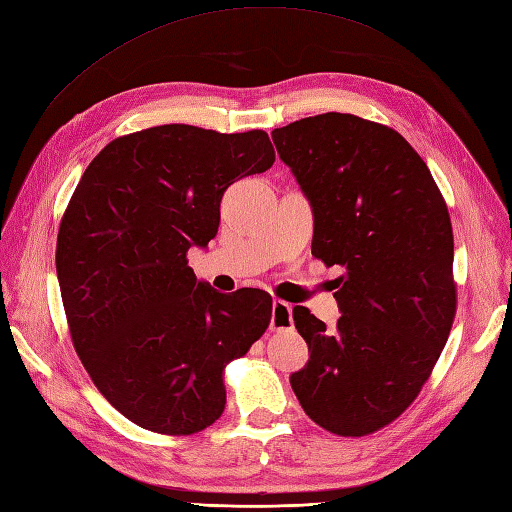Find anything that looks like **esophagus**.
<instances>
[{
    "label": "esophagus",
    "mask_w": 512,
    "mask_h": 512,
    "mask_svg": "<svg viewBox=\"0 0 512 512\" xmlns=\"http://www.w3.org/2000/svg\"><path fill=\"white\" fill-rule=\"evenodd\" d=\"M294 320H292V305L283 303V300H274L272 303V318H270V329L272 331H283V329H292Z\"/></svg>",
    "instance_id": "34e87169"
}]
</instances>
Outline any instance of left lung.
Returning <instances> with one entry per match:
<instances>
[{"label": "left lung", "mask_w": 512, "mask_h": 512, "mask_svg": "<svg viewBox=\"0 0 512 512\" xmlns=\"http://www.w3.org/2000/svg\"><path fill=\"white\" fill-rule=\"evenodd\" d=\"M272 140L311 203V255L344 268L333 331L294 307L309 361L290 383L324 430L370 435L409 409L448 342V205L426 162L387 125L326 112L274 129Z\"/></svg>", "instance_id": "8db88e82"}]
</instances>
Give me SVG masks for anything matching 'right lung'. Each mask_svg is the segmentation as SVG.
I'll list each match as a JSON object with an SVG mask.
<instances>
[{
	"label": "right lung",
	"mask_w": 512,
	"mask_h": 512,
	"mask_svg": "<svg viewBox=\"0 0 512 512\" xmlns=\"http://www.w3.org/2000/svg\"><path fill=\"white\" fill-rule=\"evenodd\" d=\"M274 164L266 131L160 125L88 164L62 216L56 270L77 357L116 411L194 435L225 411V365L266 333L272 298L196 281L192 246L220 225L222 194Z\"/></svg>",
	"instance_id": "obj_1"
}]
</instances>
